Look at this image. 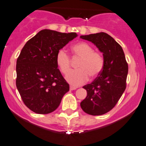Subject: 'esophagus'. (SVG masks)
Segmentation results:
<instances>
[{
  "label": "esophagus",
  "mask_w": 146,
  "mask_h": 146,
  "mask_svg": "<svg viewBox=\"0 0 146 146\" xmlns=\"http://www.w3.org/2000/svg\"><path fill=\"white\" fill-rule=\"evenodd\" d=\"M76 87H73V86H70V90H76Z\"/></svg>",
  "instance_id": "esophagus-1"
}]
</instances>
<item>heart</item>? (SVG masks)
<instances>
[{
    "instance_id": "1",
    "label": "heart",
    "mask_w": 146,
    "mask_h": 146,
    "mask_svg": "<svg viewBox=\"0 0 146 146\" xmlns=\"http://www.w3.org/2000/svg\"><path fill=\"white\" fill-rule=\"evenodd\" d=\"M76 56L81 58L78 64V70L70 72L66 76L67 81L73 86L85 83L89 76L94 78L104 68V56L99 52L94 51L93 47L85 42H80L72 47ZM56 61L63 74H67L71 69L70 57L65 50H60L56 54Z\"/></svg>"
}]
</instances>
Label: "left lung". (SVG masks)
Here are the masks:
<instances>
[{"label":"left lung","instance_id":"obj_1","mask_svg":"<svg viewBox=\"0 0 146 146\" xmlns=\"http://www.w3.org/2000/svg\"><path fill=\"white\" fill-rule=\"evenodd\" d=\"M80 38L94 44L104 59V68L98 77L83 86L87 95L80 106L87 114L101 115L114 108L125 92L128 64L122 47L107 33L101 32Z\"/></svg>","mask_w":146,"mask_h":146}]
</instances>
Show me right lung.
Returning <instances> with one entry per match:
<instances>
[{
    "label": "right lung",
    "mask_w": 146,
    "mask_h": 146,
    "mask_svg": "<svg viewBox=\"0 0 146 146\" xmlns=\"http://www.w3.org/2000/svg\"><path fill=\"white\" fill-rule=\"evenodd\" d=\"M77 36L44 29L21 50L17 60V88L24 104L34 113L54 111L69 91V85L57 68L56 56Z\"/></svg>",
    "instance_id": "add662e5"
}]
</instances>
